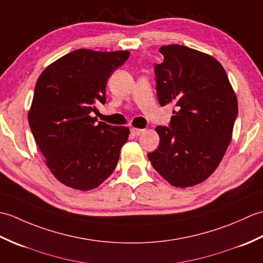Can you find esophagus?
Masks as SVG:
<instances>
[{"mask_svg": "<svg viewBox=\"0 0 263 263\" xmlns=\"http://www.w3.org/2000/svg\"><path fill=\"white\" fill-rule=\"evenodd\" d=\"M131 132H132V135H135L136 137H139L144 132V128H132Z\"/></svg>", "mask_w": 263, "mask_h": 263, "instance_id": "esophagus-1", "label": "esophagus"}]
</instances>
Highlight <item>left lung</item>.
Returning a JSON list of instances; mask_svg holds the SVG:
<instances>
[{
  "instance_id": "8db88e82",
  "label": "left lung",
  "mask_w": 263,
  "mask_h": 263,
  "mask_svg": "<svg viewBox=\"0 0 263 263\" xmlns=\"http://www.w3.org/2000/svg\"><path fill=\"white\" fill-rule=\"evenodd\" d=\"M155 64L160 106L173 104L168 126H157L158 148L148 154L167 182L187 187L206 180L232 140L237 99L222 65L208 54L182 45L160 47Z\"/></svg>"
}]
</instances>
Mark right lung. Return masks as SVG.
<instances>
[{
    "mask_svg": "<svg viewBox=\"0 0 263 263\" xmlns=\"http://www.w3.org/2000/svg\"><path fill=\"white\" fill-rule=\"evenodd\" d=\"M128 55L77 49L38 78L28 121L49 171L66 186L92 190L115 170L130 131L97 123L90 113L106 103L108 78Z\"/></svg>",
    "mask_w": 263,
    "mask_h": 263,
    "instance_id": "1",
    "label": "right lung"
}]
</instances>
